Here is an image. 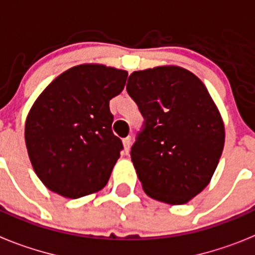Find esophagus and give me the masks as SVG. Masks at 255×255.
<instances>
[{"label":"esophagus","instance_id":"1","mask_svg":"<svg viewBox=\"0 0 255 255\" xmlns=\"http://www.w3.org/2000/svg\"><path fill=\"white\" fill-rule=\"evenodd\" d=\"M123 151L124 154L129 153V149H131V137H126L123 140Z\"/></svg>","mask_w":255,"mask_h":255}]
</instances>
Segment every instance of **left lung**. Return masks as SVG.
I'll return each mask as SVG.
<instances>
[{
  "mask_svg": "<svg viewBox=\"0 0 255 255\" xmlns=\"http://www.w3.org/2000/svg\"><path fill=\"white\" fill-rule=\"evenodd\" d=\"M127 92L145 119L131 149L144 192L160 202L187 204L210 183L223 151L217 105L204 83L179 66L132 72Z\"/></svg>",
  "mask_w": 255,
  "mask_h": 255,
  "instance_id": "8db88e82",
  "label": "left lung"
}]
</instances>
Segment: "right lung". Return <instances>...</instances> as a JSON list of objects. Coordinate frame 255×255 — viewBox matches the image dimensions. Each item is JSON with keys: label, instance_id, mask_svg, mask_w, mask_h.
Instances as JSON below:
<instances>
[{"label": "right lung", "instance_id": "add662e5", "mask_svg": "<svg viewBox=\"0 0 255 255\" xmlns=\"http://www.w3.org/2000/svg\"><path fill=\"white\" fill-rule=\"evenodd\" d=\"M128 72L96 63L68 68L32 105L25 146L45 187L66 198L96 193L121 157L109 102L123 91Z\"/></svg>", "mask_w": 255, "mask_h": 255}]
</instances>
